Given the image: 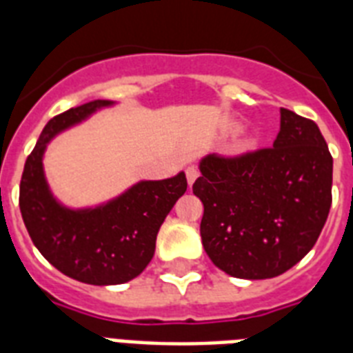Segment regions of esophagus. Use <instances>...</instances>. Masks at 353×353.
Masks as SVG:
<instances>
[{
	"instance_id": "1",
	"label": "esophagus",
	"mask_w": 353,
	"mask_h": 353,
	"mask_svg": "<svg viewBox=\"0 0 353 353\" xmlns=\"http://www.w3.org/2000/svg\"><path fill=\"white\" fill-rule=\"evenodd\" d=\"M185 174H187V181H188V185H190V187H192L194 181H196V179H198V176H199L198 168H196V166H194V165L187 166V170H185Z\"/></svg>"
}]
</instances>
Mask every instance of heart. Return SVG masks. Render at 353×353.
Returning <instances> with one entry per match:
<instances>
[{"instance_id": "obj_1", "label": "heart", "mask_w": 353, "mask_h": 353, "mask_svg": "<svg viewBox=\"0 0 353 353\" xmlns=\"http://www.w3.org/2000/svg\"><path fill=\"white\" fill-rule=\"evenodd\" d=\"M231 130H238V124H232ZM252 146H254V141H243V143H241V148L243 150H251Z\"/></svg>"}]
</instances>
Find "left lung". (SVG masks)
<instances>
[{
    "label": "left lung",
    "mask_w": 353,
    "mask_h": 353,
    "mask_svg": "<svg viewBox=\"0 0 353 353\" xmlns=\"http://www.w3.org/2000/svg\"><path fill=\"white\" fill-rule=\"evenodd\" d=\"M201 241L236 279L285 273L315 245L332 207L334 159L319 126L280 108L273 148L199 161Z\"/></svg>",
    "instance_id": "obj_1"
}]
</instances>
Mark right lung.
Returning a JSON list of instances; mask_svg holds the SVG:
<instances>
[{
  "label": "right lung",
  "mask_w": 353,
  "mask_h": 353,
  "mask_svg": "<svg viewBox=\"0 0 353 353\" xmlns=\"http://www.w3.org/2000/svg\"><path fill=\"white\" fill-rule=\"evenodd\" d=\"M112 104L93 101L52 117L25 161L19 183V210L36 249L60 273L93 285L124 284L143 273L154 256L159 227L187 190V177L179 172L161 181H139L93 209L58 203L41 163L47 143Z\"/></svg>",
  "instance_id": "obj_1"
}]
</instances>
